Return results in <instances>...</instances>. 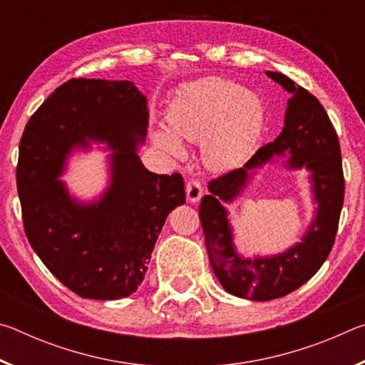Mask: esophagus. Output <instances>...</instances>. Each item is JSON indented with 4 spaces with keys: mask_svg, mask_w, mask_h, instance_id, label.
Returning <instances> with one entry per match:
<instances>
[{
    "mask_svg": "<svg viewBox=\"0 0 365 365\" xmlns=\"http://www.w3.org/2000/svg\"><path fill=\"white\" fill-rule=\"evenodd\" d=\"M185 191H187V200L190 202H197L202 196V185L197 180H195V178H191V180H188Z\"/></svg>",
    "mask_w": 365,
    "mask_h": 365,
    "instance_id": "obj_1",
    "label": "esophagus"
}]
</instances>
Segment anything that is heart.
<instances>
[{"mask_svg":"<svg viewBox=\"0 0 365 365\" xmlns=\"http://www.w3.org/2000/svg\"><path fill=\"white\" fill-rule=\"evenodd\" d=\"M264 108L255 91L224 78L205 77L183 86L169 106L168 130L153 133L159 150L182 156L183 141H202L201 158L209 169L242 164L257 143Z\"/></svg>","mask_w":365,"mask_h":365,"instance_id":"1","label":"heart"}]
</instances>
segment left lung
Instances as JSON below:
<instances>
[{
    "instance_id": "left-lung-1",
    "label": "left lung",
    "mask_w": 365,
    "mask_h": 365,
    "mask_svg": "<svg viewBox=\"0 0 365 365\" xmlns=\"http://www.w3.org/2000/svg\"><path fill=\"white\" fill-rule=\"evenodd\" d=\"M267 77L289 93L285 127L275 141L259 148L243 168L227 172L209 183L201 200L200 220L205 232L207 256L220 285L228 293L252 301L282 298L314 277L322 267L335 243L339 214L344 200L341 150L322 104L314 95L280 72L267 71ZM290 156L289 168L306 167L312 172L317 215L301 244L275 257L255 259L240 257L232 245L231 226L224 202L244 189L249 178L275 155Z\"/></svg>"
}]
</instances>
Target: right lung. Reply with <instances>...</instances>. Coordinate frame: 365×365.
Segmentation results:
<instances>
[{"instance_id":"1","label":"right lung","mask_w":365,"mask_h":365,"mask_svg":"<svg viewBox=\"0 0 365 365\" xmlns=\"http://www.w3.org/2000/svg\"><path fill=\"white\" fill-rule=\"evenodd\" d=\"M146 96L128 80L72 78L30 117L16 178L29 243L49 272L88 299L137 292L169 212L185 202L182 175H158L137 154L148 128ZM106 143L110 185L80 203L62 181L73 147Z\"/></svg>"}]
</instances>
